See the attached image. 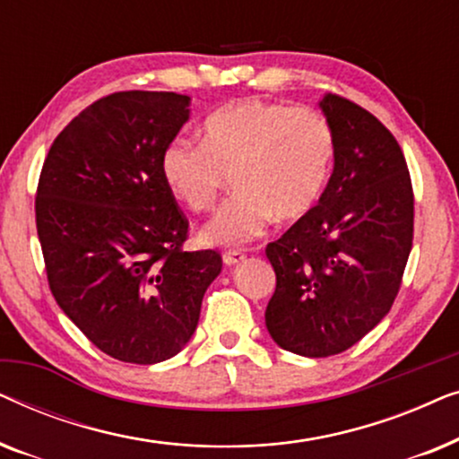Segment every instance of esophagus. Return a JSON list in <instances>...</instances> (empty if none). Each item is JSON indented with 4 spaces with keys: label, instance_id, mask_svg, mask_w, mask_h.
I'll list each match as a JSON object with an SVG mask.
<instances>
[{
    "label": "esophagus",
    "instance_id": "34e87169",
    "mask_svg": "<svg viewBox=\"0 0 459 459\" xmlns=\"http://www.w3.org/2000/svg\"><path fill=\"white\" fill-rule=\"evenodd\" d=\"M244 259H247V255L242 250H225L223 253L225 265H236V263H242Z\"/></svg>",
    "mask_w": 459,
    "mask_h": 459
}]
</instances>
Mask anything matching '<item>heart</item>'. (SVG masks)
<instances>
[{"label": "heart", "mask_w": 459, "mask_h": 459, "mask_svg": "<svg viewBox=\"0 0 459 459\" xmlns=\"http://www.w3.org/2000/svg\"><path fill=\"white\" fill-rule=\"evenodd\" d=\"M334 134L322 112L244 98L211 112L203 142L175 140L160 159L162 179L194 212L215 206L231 175L236 194L204 225L211 247H240L272 219L297 221L328 181Z\"/></svg>", "instance_id": "1"}]
</instances>
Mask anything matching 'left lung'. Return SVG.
Wrapping results in <instances>:
<instances>
[{"mask_svg":"<svg viewBox=\"0 0 459 459\" xmlns=\"http://www.w3.org/2000/svg\"><path fill=\"white\" fill-rule=\"evenodd\" d=\"M334 171L319 203L265 255L275 292L269 334L303 357L338 355L391 311L413 240V190L391 131L361 106L325 93Z\"/></svg>","mask_w":459,"mask_h":459,"instance_id":"obj_1","label":"left lung"}]
</instances>
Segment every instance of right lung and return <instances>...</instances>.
<instances>
[{"instance_id": "right-lung-1", "label": "right lung", "mask_w": 459, "mask_h": 459, "mask_svg": "<svg viewBox=\"0 0 459 459\" xmlns=\"http://www.w3.org/2000/svg\"><path fill=\"white\" fill-rule=\"evenodd\" d=\"M187 118L181 93H110L60 131L39 175L49 290L100 351L125 363L178 355L221 273L217 250H184L187 219L160 173Z\"/></svg>"}]
</instances>
